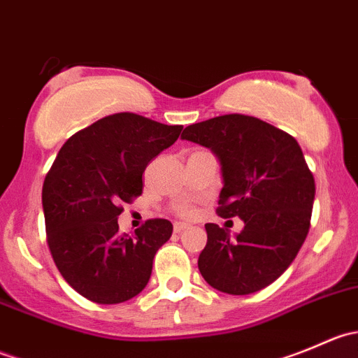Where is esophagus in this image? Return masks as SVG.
I'll use <instances>...</instances> for the list:
<instances>
[{
  "label": "esophagus",
  "instance_id": "1",
  "mask_svg": "<svg viewBox=\"0 0 358 358\" xmlns=\"http://www.w3.org/2000/svg\"><path fill=\"white\" fill-rule=\"evenodd\" d=\"M185 229H189V225H187V223H175V234H182L183 230Z\"/></svg>",
  "mask_w": 358,
  "mask_h": 358
}]
</instances>
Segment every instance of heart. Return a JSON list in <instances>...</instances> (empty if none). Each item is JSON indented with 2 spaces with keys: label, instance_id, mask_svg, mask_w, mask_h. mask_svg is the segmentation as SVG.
Returning a JSON list of instances; mask_svg holds the SVG:
<instances>
[{
  "label": "heart",
  "instance_id": "obj_1",
  "mask_svg": "<svg viewBox=\"0 0 358 358\" xmlns=\"http://www.w3.org/2000/svg\"><path fill=\"white\" fill-rule=\"evenodd\" d=\"M180 213H182L183 216H190V215H192V209H190V208H183Z\"/></svg>",
  "mask_w": 358,
  "mask_h": 358
}]
</instances>
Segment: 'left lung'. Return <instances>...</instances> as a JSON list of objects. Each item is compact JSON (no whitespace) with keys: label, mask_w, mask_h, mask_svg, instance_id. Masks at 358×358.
<instances>
[{"label":"left lung","mask_w":358,"mask_h":358,"mask_svg":"<svg viewBox=\"0 0 358 358\" xmlns=\"http://www.w3.org/2000/svg\"><path fill=\"white\" fill-rule=\"evenodd\" d=\"M182 140L199 143L220 162L218 213L239 216L241 234L206 223L199 255L206 282L227 294H251L279 279L306 239L315 182L301 147L282 129L243 114L187 126Z\"/></svg>","instance_id":"1"}]
</instances>
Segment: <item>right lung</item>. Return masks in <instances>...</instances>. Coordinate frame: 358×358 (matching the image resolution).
<instances>
[{
    "instance_id": "1",
    "label": "right lung",
    "mask_w": 358,
    "mask_h": 358,
    "mask_svg": "<svg viewBox=\"0 0 358 358\" xmlns=\"http://www.w3.org/2000/svg\"><path fill=\"white\" fill-rule=\"evenodd\" d=\"M168 126L131 112L99 119L64 143L43 183L46 237L57 268L90 301L115 305L143 291L173 225L149 220L119 234L122 202L142 194L149 162L178 140Z\"/></svg>"
}]
</instances>
